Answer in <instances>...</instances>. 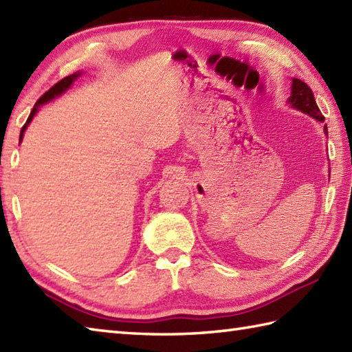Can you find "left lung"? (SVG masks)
<instances>
[{
  "mask_svg": "<svg viewBox=\"0 0 352 352\" xmlns=\"http://www.w3.org/2000/svg\"><path fill=\"white\" fill-rule=\"evenodd\" d=\"M287 104H290V107L300 110L302 113L316 119L318 122L325 121V118L322 116V113H320V110L315 101V96H313L311 89L300 78H292V91H290ZM324 131L328 136L327 124L324 125Z\"/></svg>",
  "mask_w": 352,
  "mask_h": 352,
  "instance_id": "left-lung-1",
  "label": "left lung"
}]
</instances>
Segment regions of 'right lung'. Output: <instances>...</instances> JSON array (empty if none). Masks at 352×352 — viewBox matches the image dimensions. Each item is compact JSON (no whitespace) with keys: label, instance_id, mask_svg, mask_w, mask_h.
Listing matches in <instances>:
<instances>
[{"label":"right lung","instance_id":"add662e5","mask_svg":"<svg viewBox=\"0 0 352 352\" xmlns=\"http://www.w3.org/2000/svg\"><path fill=\"white\" fill-rule=\"evenodd\" d=\"M81 76H83V72L78 71V72H74L72 76L65 77L63 80H60V81H58V83H56L54 86H52L48 92H45L39 100H37V102L34 104V107H33V110H32V113H30V116H28V119H27L25 125L22 126L21 134H19V142H22V138H24V133H25V130H27V126L30 125V122L33 121V118L36 116L37 111H39V107L43 106V104H47V102L52 101L54 98H57V96L63 95V94H65L66 91H68V89L74 85V81H76L77 78H80Z\"/></svg>","mask_w":352,"mask_h":352}]
</instances>
